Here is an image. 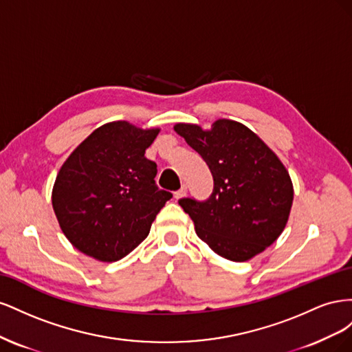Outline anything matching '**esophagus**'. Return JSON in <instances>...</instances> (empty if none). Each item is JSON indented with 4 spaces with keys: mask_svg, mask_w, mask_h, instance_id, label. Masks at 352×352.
<instances>
[{
    "mask_svg": "<svg viewBox=\"0 0 352 352\" xmlns=\"http://www.w3.org/2000/svg\"><path fill=\"white\" fill-rule=\"evenodd\" d=\"M185 194H186V185H184L182 188L176 190V192H175V198H176V199H179V198L185 197Z\"/></svg>",
    "mask_w": 352,
    "mask_h": 352,
    "instance_id": "34e87169",
    "label": "esophagus"
}]
</instances>
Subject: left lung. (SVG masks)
<instances>
[{"label":"left lung","mask_w":352,"mask_h":352,"mask_svg":"<svg viewBox=\"0 0 352 352\" xmlns=\"http://www.w3.org/2000/svg\"><path fill=\"white\" fill-rule=\"evenodd\" d=\"M175 131L207 163L212 192L180 198L197 235L220 257L247 261L279 238L289 217L294 188L280 160L247 126L221 119L211 131L176 124Z\"/></svg>","instance_id":"1"}]
</instances>
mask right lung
Instances as JSON below:
<instances>
[{"label":"right lung","mask_w":352,"mask_h":352,"mask_svg":"<svg viewBox=\"0 0 352 352\" xmlns=\"http://www.w3.org/2000/svg\"><path fill=\"white\" fill-rule=\"evenodd\" d=\"M158 129L127 122L94 131L61 166L52 207L66 238L89 257L117 261L133 251L173 195L155 184L157 164L145 157Z\"/></svg>","instance_id":"obj_1"}]
</instances>
